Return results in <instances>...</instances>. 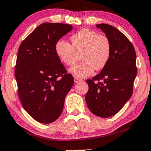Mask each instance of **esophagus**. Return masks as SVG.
<instances>
[{
	"label": "esophagus",
	"mask_w": 151,
	"mask_h": 151,
	"mask_svg": "<svg viewBox=\"0 0 151 151\" xmlns=\"http://www.w3.org/2000/svg\"><path fill=\"white\" fill-rule=\"evenodd\" d=\"M74 79H75V83H78V82H80V81H82L83 80L82 79H81V78H78V77H75L74 78Z\"/></svg>",
	"instance_id": "esophagus-1"
}]
</instances>
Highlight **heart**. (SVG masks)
I'll list each match as a JSON object with an SVG mask.
<instances>
[{"label":"heart","mask_w":151,"mask_h":151,"mask_svg":"<svg viewBox=\"0 0 151 151\" xmlns=\"http://www.w3.org/2000/svg\"><path fill=\"white\" fill-rule=\"evenodd\" d=\"M72 44L60 40L55 44V52L62 63L73 66L76 60V52H81L82 62L70 69L76 77L91 75L95 69L101 70L108 63L111 46L108 37L99 35L95 31L83 29L70 37Z\"/></svg>","instance_id":"heart-1"}]
</instances>
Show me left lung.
<instances>
[{
	"label": "left lung",
	"instance_id": "8db88e82",
	"mask_svg": "<svg viewBox=\"0 0 151 151\" xmlns=\"http://www.w3.org/2000/svg\"><path fill=\"white\" fill-rule=\"evenodd\" d=\"M97 27L106 33L111 46L107 65L92 79H87L85 100L88 109L100 118L116 114L131 97L137 68L133 45L113 26L101 23Z\"/></svg>",
	"mask_w": 151,
	"mask_h": 151
}]
</instances>
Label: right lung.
Here are the masks:
<instances>
[{
  "label": "right lung",
  "mask_w": 151,
  "mask_h": 151,
  "mask_svg": "<svg viewBox=\"0 0 151 151\" xmlns=\"http://www.w3.org/2000/svg\"><path fill=\"white\" fill-rule=\"evenodd\" d=\"M73 29L68 24L44 23L21 42L15 75L23 108L35 120L50 124L59 118L74 83L55 52L57 41Z\"/></svg>",
  "instance_id": "right-lung-1"
}]
</instances>
